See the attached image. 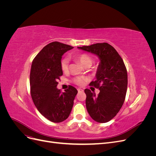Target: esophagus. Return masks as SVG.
Returning a JSON list of instances; mask_svg holds the SVG:
<instances>
[{
    "mask_svg": "<svg viewBox=\"0 0 156 156\" xmlns=\"http://www.w3.org/2000/svg\"><path fill=\"white\" fill-rule=\"evenodd\" d=\"M77 90H78L79 92H83V90L81 89V88H78Z\"/></svg>",
    "mask_w": 156,
    "mask_h": 156,
    "instance_id": "obj_1",
    "label": "esophagus"
}]
</instances>
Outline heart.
Returning <instances> with one entry per match:
<instances>
[{"label":"heart","instance_id":"obj_1","mask_svg":"<svg viewBox=\"0 0 156 156\" xmlns=\"http://www.w3.org/2000/svg\"><path fill=\"white\" fill-rule=\"evenodd\" d=\"M75 58L84 67H90L93 62L92 58L87 53L79 54L75 56ZM68 68L69 60L67 58H64L61 61V68L64 72H66L68 69ZM87 79L84 77H75L73 79V82L77 85L81 86L87 81Z\"/></svg>","mask_w":156,"mask_h":156}]
</instances>
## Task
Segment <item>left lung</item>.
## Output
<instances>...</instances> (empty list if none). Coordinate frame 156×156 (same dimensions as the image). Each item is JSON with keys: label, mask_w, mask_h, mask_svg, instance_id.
Masks as SVG:
<instances>
[{"label": "left lung", "mask_w": 156, "mask_h": 156, "mask_svg": "<svg viewBox=\"0 0 156 156\" xmlns=\"http://www.w3.org/2000/svg\"><path fill=\"white\" fill-rule=\"evenodd\" d=\"M78 48L97 55L100 62L96 80L89 85L100 90L96 96L90 90H84L86 107L92 119L100 123L112 119L119 112L126 98L127 73L124 61L116 49L107 43H98Z\"/></svg>", "instance_id": "left-lung-1"}]
</instances>
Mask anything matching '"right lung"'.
<instances>
[{"instance_id": "add662e5", "label": "right lung", "mask_w": 156, "mask_h": 156, "mask_svg": "<svg viewBox=\"0 0 156 156\" xmlns=\"http://www.w3.org/2000/svg\"><path fill=\"white\" fill-rule=\"evenodd\" d=\"M72 46L53 41L45 45L33 60L30 73V94L41 114L51 122L58 123L66 120L73 105L77 90L69 85L61 92L56 88L63 72L62 56L73 49Z\"/></svg>"}]
</instances>
